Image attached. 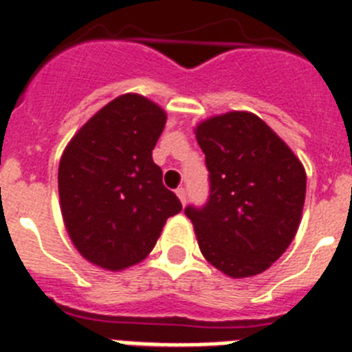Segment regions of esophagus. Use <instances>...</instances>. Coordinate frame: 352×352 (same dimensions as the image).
<instances>
[{"label":"esophagus","instance_id":"obj_1","mask_svg":"<svg viewBox=\"0 0 352 352\" xmlns=\"http://www.w3.org/2000/svg\"><path fill=\"white\" fill-rule=\"evenodd\" d=\"M176 195L179 197V201H182L183 206H185V203H186V190H185V188H178V190H176Z\"/></svg>","mask_w":352,"mask_h":352}]
</instances>
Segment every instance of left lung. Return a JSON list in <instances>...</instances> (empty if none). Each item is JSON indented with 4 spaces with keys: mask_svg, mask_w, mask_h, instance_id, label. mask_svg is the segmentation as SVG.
Wrapping results in <instances>:
<instances>
[{
    "mask_svg": "<svg viewBox=\"0 0 352 352\" xmlns=\"http://www.w3.org/2000/svg\"><path fill=\"white\" fill-rule=\"evenodd\" d=\"M210 170L203 208L186 206L208 263L232 278L268 270L300 227L307 192L301 162L261 118L232 111L199 123Z\"/></svg>",
    "mask_w": 352,
    "mask_h": 352,
    "instance_id": "8db88e82",
    "label": "left lung"
}]
</instances>
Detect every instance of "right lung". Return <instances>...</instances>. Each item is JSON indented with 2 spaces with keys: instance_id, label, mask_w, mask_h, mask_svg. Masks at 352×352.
Listing matches in <instances>:
<instances>
[{
  "instance_id": "obj_1",
  "label": "right lung",
  "mask_w": 352,
  "mask_h": 352,
  "mask_svg": "<svg viewBox=\"0 0 352 352\" xmlns=\"http://www.w3.org/2000/svg\"><path fill=\"white\" fill-rule=\"evenodd\" d=\"M166 120L157 104L126 93L65 148L58 170L65 227L80 256L100 268L120 272L141 263L166 220L182 211L151 157Z\"/></svg>"
}]
</instances>
